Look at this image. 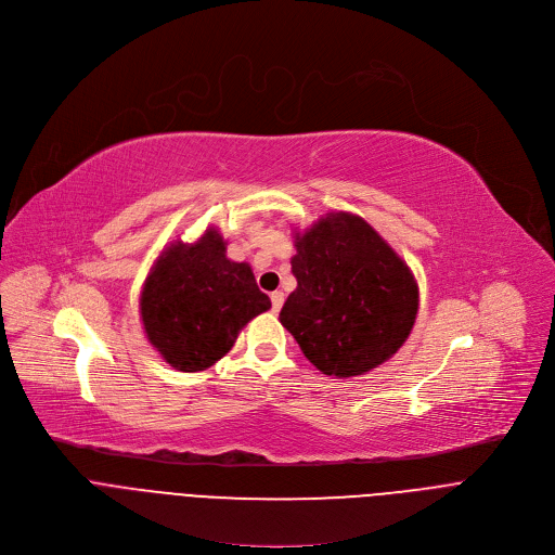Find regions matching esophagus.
Masks as SVG:
<instances>
[{
	"label": "esophagus",
	"instance_id": "34e87169",
	"mask_svg": "<svg viewBox=\"0 0 555 555\" xmlns=\"http://www.w3.org/2000/svg\"><path fill=\"white\" fill-rule=\"evenodd\" d=\"M270 299H272V312H279V310L283 308V301H285V294L276 289V292H272V297H270Z\"/></svg>",
	"mask_w": 555,
	"mask_h": 555
}]
</instances>
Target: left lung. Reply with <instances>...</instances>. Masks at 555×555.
<instances>
[{
    "mask_svg": "<svg viewBox=\"0 0 555 555\" xmlns=\"http://www.w3.org/2000/svg\"><path fill=\"white\" fill-rule=\"evenodd\" d=\"M292 274L281 323L323 375H363L409 339L417 283L363 218L330 214L297 236Z\"/></svg>",
    "mask_w": 555,
    "mask_h": 555,
    "instance_id": "obj_1",
    "label": "left lung"
}]
</instances>
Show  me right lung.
<instances>
[{
	"mask_svg": "<svg viewBox=\"0 0 555 555\" xmlns=\"http://www.w3.org/2000/svg\"><path fill=\"white\" fill-rule=\"evenodd\" d=\"M247 263L225 256V243L207 230L196 245H171L142 289L144 332L176 371L198 373L223 359L241 327L270 310Z\"/></svg>",
	"mask_w": 555,
	"mask_h": 555,
	"instance_id": "1",
	"label": "right lung"
}]
</instances>
